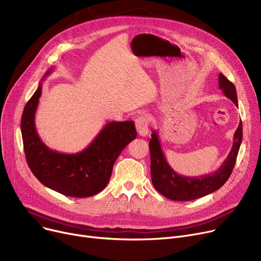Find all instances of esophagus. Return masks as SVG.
<instances>
[{"label": "esophagus", "mask_w": 261, "mask_h": 261, "mask_svg": "<svg viewBox=\"0 0 261 261\" xmlns=\"http://www.w3.org/2000/svg\"><path fill=\"white\" fill-rule=\"evenodd\" d=\"M135 128L141 136H147L149 133V118L145 115L135 119Z\"/></svg>", "instance_id": "esophagus-1"}]
</instances>
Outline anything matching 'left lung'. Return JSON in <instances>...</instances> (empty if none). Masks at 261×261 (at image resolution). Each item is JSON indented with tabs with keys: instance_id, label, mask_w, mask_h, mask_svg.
I'll return each instance as SVG.
<instances>
[{
	"instance_id": "1",
	"label": "left lung",
	"mask_w": 261,
	"mask_h": 261,
	"mask_svg": "<svg viewBox=\"0 0 261 261\" xmlns=\"http://www.w3.org/2000/svg\"><path fill=\"white\" fill-rule=\"evenodd\" d=\"M219 89L236 106H238L235 86L223 75L219 74ZM242 142V121L234 134V144L227 158L218 170L201 176H184L177 174L164 155L159 134L154 130L149 142L151 159V179L154 188L161 195L173 201H190L207 196L224 185L235 166L237 154Z\"/></svg>"
}]
</instances>
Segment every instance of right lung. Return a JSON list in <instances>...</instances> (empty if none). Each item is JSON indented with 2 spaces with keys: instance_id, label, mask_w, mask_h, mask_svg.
<instances>
[{
  "instance_id": "obj_1",
  "label": "right lung",
  "mask_w": 261,
  "mask_h": 261,
  "mask_svg": "<svg viewBox=\"0 0 261 261\" xmlns=\"http://www.w3.org/2000/svg\"><path fill=\"white\" fill-rule=\"evenodd\" d=\"M50 73L51 68L45 76ZM43 80L25 105L22 114L21 132L26 162L37 179L57 193L74 198L97 195L110 181L116 159L136 138L134 121L107 122L81 152L65 154L55 151L40 140L35 125Z\"/></svg>"
}]
</instances>
